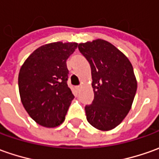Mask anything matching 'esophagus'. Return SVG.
<instances>
[{
    "instance_id": "obj_1",
    "label": "esophagus",
    "mask_w": 159,
    "mask_h": 159,
    "mask_svg": "<svg viewBox=\"0 0 159 159\" xmlns=\"http://www.w3.org/2000/svg\"><path fill=\"white\" fill-rule=\"evenodd\" d=\"M81 89H82V86H81V85H78V86H76V87H75V89H76L77 91H80V90H81Z\"/></svg>"
}]
</instances>
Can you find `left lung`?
<instances>
[{"label":"left lung","mask_w":159,"mask_h":159,"mask_svg":"<svg viewBox=\"0 0 159 159\" xmlns=\"http://www.w3.org/2000/svg\"><path fill=\"white\" fill-rule=\"evenodd\" d=\"M90 64L94 101L85 107L88 122L99 130L119 125L131 109L138 83L128 57L102 39L79 43Z\"/></svg>","instance_id":"obj_1"}]
</instances>
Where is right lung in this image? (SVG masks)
<instances>
[{
	"instance_id": "1",
	"label": "right lung",
	"mask_w": 159,
	"mask_h": 159,
	"mask_svg": "<svg viewBox=\"0 0 159 159\" xmlns=\"http://www.w3.org/2000/svg\"><path fill=\"white\" fill-rule=\"evenodd\" d=\"M76 43H51L36 48L20 67L18 86L21 103L33 120L46 128L62 124L74 95L67 81L66 61Z\"/></svg>"
}]
</instances>
